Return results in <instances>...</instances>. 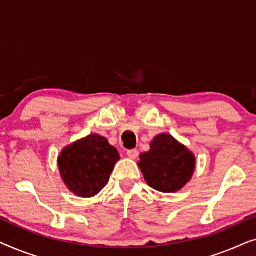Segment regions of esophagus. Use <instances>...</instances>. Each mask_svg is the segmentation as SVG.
<instances>
[{
  "instance_id": "34e87169",
  "label": "esophagus",
  "mask_w": 256,
  "mask_h": 256,
  "mask_svg": "<svg viewBox=\"0 0 256 256\" xmlns=\"http://www.w3.org/2000/svg\"><path fill=\"white\" fill-rule=\"evenodd\" d=\"M127 156L129 157V158L135 160L136 157L138 156V152L136 149H129V150H127Z\"/></svg>"
}]
</instances>
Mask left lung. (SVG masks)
I'll use <instances>...</instances> for the list:
<instances>
[{
	"label": "left lung",
	"instance_id": "8db88e82",
	"mask_svg": "<svg viewBox=\"0 0 256 256\" xmlns=\"http://www.w3.org/2000/svg\"><path fill=\"white\" fill-rule=\"evenodd\" d=\"M194 156L171 135L152 140L148 152L140 155L138 166L149 186L157 191L176 192L190 180L194 171Z\"/></svg>",
	"mask_w": 256,
	"mask_h": 256
}]
</instances>
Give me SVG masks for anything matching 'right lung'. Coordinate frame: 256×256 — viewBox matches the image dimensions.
<instances>
[{
  "instance_id": "obj_1",
  "label": "right lung",
  "mask_w": 256,
  "mask_h": 256,
  "mask_svg": "<svg viewBox=\"0 0 256 256\" xmlns=\"http://www.w3.org/2000/svg\"><path fill=\"white\" fill-rule=\"evenodd\" d=\"M118 150L96 134L73 143L62 150L58 158L62 178L70 190L79 197H93L108 183Z\"/></svg>"
}]
</instances>
